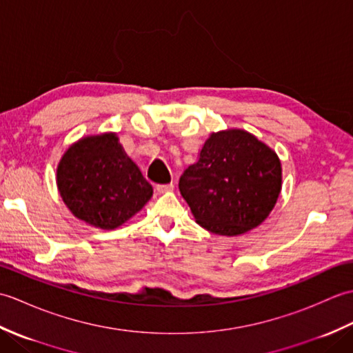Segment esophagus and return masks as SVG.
<instances>
[{
    "instance_id": "1",
    "label": "esophagus",
    "mask_w": 353,
    "mask_h": 353,
    "mask_svg": "<svg viewBox=\"0 0 353 353\" xmlns=\"http://www.w3.org/2000/svg\"><path fill=\"white\" fill-rule=\"evenodd\" d=\"M172 188H174V185L171 183H159L156 185V191L157 192H168V191H172Z\"/></svg>"
}]
</instances>
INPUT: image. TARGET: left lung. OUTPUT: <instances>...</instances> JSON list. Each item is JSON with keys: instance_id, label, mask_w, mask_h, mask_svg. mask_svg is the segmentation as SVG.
Returning <instances> with one entry per match:
<instances>
[{"instance_id": "obj_1", "label": "left lung", "mask_w": 353, "mask_h": 353, "mask_svg": "<svg viewBox=\"0 0 353 353\" xmlns=\"http://www.w3.org/2000/svg\"><path fill=\"white\" fill-rule=\"evenodd\" d=\"M281 186L276 153L244 130L212 133L199 161L179 181L200 226L228 236L259 226L274 208Z\"/></svg>"}]
</instances>
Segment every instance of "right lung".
<instances>
[{
    "instance_id": "1",
    "label": "right lung",
    "mask_w": 353,
    "mask_h": 353,
    "mask_svg": "<svg viewBox=\"0 0 353 353\" xmlns=\"http://www.w3.org/2000/svg\"><path fill=\"white\" fill-rule=\"evenodd\" d=\"M57 186L70 211L100 229L121 226L153 194L114 133L89 137L70 147L59 163Z\"/></svg>"
}]
</instances>
